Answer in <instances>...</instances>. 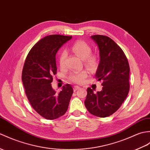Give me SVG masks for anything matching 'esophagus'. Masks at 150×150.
Masks as SVG:
<instances>
[{
  "label": "esophagus",
  "instance_id": "esophagus-1",
  "mask_svg": "<svg viewBox=\"0 0 150 150\" xmlns=\"http://www.w3.org/2000/svg\"><path fill=\"white\" fill-rule=\"evenodd\" d=\"M80 88V87L79 86H75L74 87V91H77V90H79Z\"/></svg>",
  "mask_w": 150,
  "mask_h": 150
}]
</instances>
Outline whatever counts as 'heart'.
I'll return each instance as SVG.
<instances>
[{
    "label": "heart",
    "instance_id": "1",
    "mask_svg": "<svg viewBox=\"0 0 150 150\" xmlns=\"http://www.w3.org/2000/svg\"><path fill=\"white\" fill-rule=\"evenodd\" d=\"M73 52L84 60L86 66L90 69H95L98 67V58L95 55H91L92 53V48L91 46L86 41L82 40H78L74 43L71 47ZM67 54L65 51H62L59 58V64L61 67H63L67 59ZM88 76V72L86 70L81 71L74 72L69 75V79L73 82L76 83H81L84 81L85 79Z\"/></svg>",
    "mask_w": 150,
    "mask_h": 150
}]
</instances>
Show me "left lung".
<instances>
[{"mask_svg": "<svg viewBox=\"0 0 150 150\" xmlns=\"http://www.w3.org/2000/svg\"><path fill=\"white\" fill-rule=\"evenodd\" d=\"M99 48L100 62L95 74L102 81V90L94 93L87 89L85 106L94 116L108 117L117 111L129 92L130 67L123 50L109 37L94 35L91 37Z\"/></svg>", "mask_w": 150, "mask_h": 150, "instance_id": "obj_1", "label": "left lung"}]
</instances>
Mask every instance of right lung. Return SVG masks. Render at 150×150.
<instances>
[{
	"mask_svg": "<svg viewBox=\"0 0 150 150\" xmlns=\"http://www.w3.org/2000/svg\"><path fill=\"white\" fill-rule=\"evenodd\" d=\"M71 38L59 34L44 37L31 48L23 65L22 79L26 96L33 109L47 120L63 116L74 92L69 83L59 93L51 84L57 74L55 55Z\"/></svg>",
	"mask_w": 150,
	"mask_h": 150,
	"instance_id": "add662e5",
	"label": "right lung"
}]
</instances>
